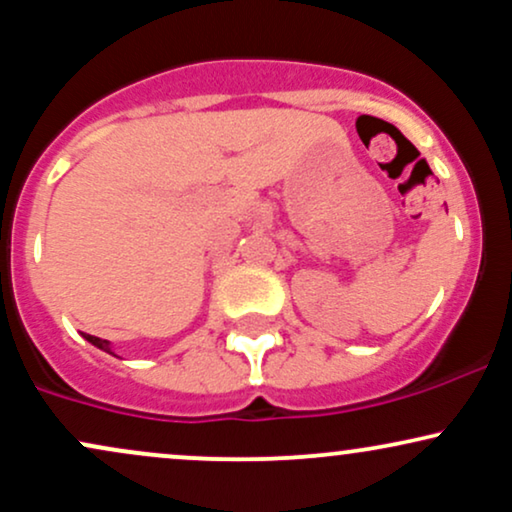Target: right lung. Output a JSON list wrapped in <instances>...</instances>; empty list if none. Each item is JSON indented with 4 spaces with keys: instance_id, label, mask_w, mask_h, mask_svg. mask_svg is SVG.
<instances>
[{
    "instance_id": "add662e5",
    "label": "right lung",
    "mask_w": 512,
    "mask_h": 512,
    "mask_svg": "<svg viewBox=\"0 0 512 512\" xmlns=\"http://www.w3.org/2000/svg\"><path fill=\"white\" fill-rule=\"evenodd\" d=\"M84 337H86L88 342H91L93 346H98V349H103V351H108V354H113V349H110V342H108V339L93 337V334H84ZM113 356H115V354H113Z\"/></svg>"
}]
</instances>
